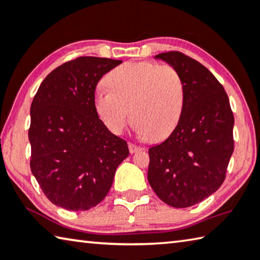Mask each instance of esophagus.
Instances as JSON below:
<instances>
[{
    "label": "esophagus",
    "mask_w": 260,
    "mask_h": 260,
    "mask_svg": "<svg viewBox=\"0 0 260 260\" xmlns=\"http://www.w3.org/2000/svg\"><path fill=\"white\" fill-rule=\"evenodd\" d=\"M127 146H129V151H130L131 154L137 153V152H139V151H143V147L137 146V145H135V144H133V143H129V145H127Z\"/></svg>",
    "instance_id": "esophagus-1"
}]
</instances>
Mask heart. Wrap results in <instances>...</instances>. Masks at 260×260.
I'll return each instance as SVG.
<instances>
[{
	"instance_id": "1",
	"label": "heart",
	"mask_w": 260,
	"mask_h": 260,
	"mask_svg": "<svg viewBox=\"0 0 260 260\" xmlns=\"http://www.w3.org/2000/svg\"><path fill=\"white\" fill-rule=\"evenodd\" d=\"M105 81L108 86L95 90L93 105L113 134H122L129 113L138 133L152 140L165 139L178 124L184 106V83L174 66L126 61L109 72Z\"/></svg>"
}]
</instances>
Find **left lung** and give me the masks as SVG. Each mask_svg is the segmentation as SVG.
<instances>
[{"mask_svg":"<svg viewBox=\"0 0 260 260\" xmlns=\"http://www.w3.org/2000/svg\"><path fill=\"white\" fill-rule=\"evenodd\" d=\"M155 58L179 72L184 106L172 134L148 149V183L169 206L192 207L224 183L234 151V115L224 86L202 63L179 51Z\"/></svg>","mask_w":260,"mask_h":260,"instance_id":"8db88e82","label":"left lung"}]
</instances>
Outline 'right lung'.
<instances>
[{
	"label": "right lung",
	"instance_id": "1",
	"mask_svg": "<svg viewBox=\"0 0 260 260\" xmlns=\"http://www.w3.org/2000/svg\"><path fill=\"white\" fill-rule=\"evenodd\" d=\"M121 60L79 57L41 83L30 105V170L50 201L84 211L106 197L118 165L129 155L93 105L95 86Z\"/></svg>",
	"mask_w": 260,
	"mask_h": 260
}]
</instances>
